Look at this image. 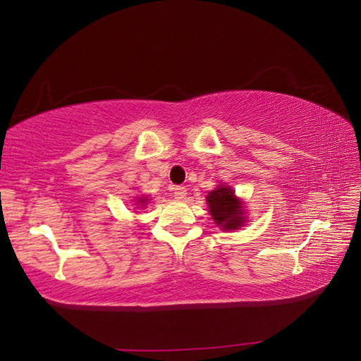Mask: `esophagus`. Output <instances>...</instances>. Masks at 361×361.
Returning <instances> with one entry per match:
<instances>
[{
    "instance_id": "1",
    "label": "esophagus",
    "mask_w": 361,
    "mask_h": 361,
    "mask_svg": "<svg viewBox=\"0 0 361 361\" xmlns=\"http://www.w3.org/2000/svg\"><path fill=\"white\" fill-rule=\"evenodd\" d=\"M173 195H175V199H178V200L185 199L186 195H188L186 188H185V186H175V188H173Z\"/></svg>"
}]
</instances>
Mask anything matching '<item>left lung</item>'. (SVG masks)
I'll use <instances>...</instances> for the list:
<instances>
[{"label":"left lung","mask_w":361,"mask_h":361,"mask_svg":"<svg viewBox=\"0 0 361 361\" xmlns=\"http://www.w3.org/2000/svg\"><path fill=\"white\" fill-rule=\"evenodd\" d=\"M205 200L212 219L223 231H235L247 223L242 200L237 197L231 186L219 185L207 194Z\"/></svg>","instance_id":"8db88e82"}]
</instances>
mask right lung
I'll return each mask as SVG.
<instances>
[{
	"label": "right lung",
	"instance_id": "1",
	"mask_svg": "<svg viewBox=\"0 0 361 361\" xmlns=\"http://www.w3.org/2000/svg\"><path fill=\"white\" fill-rule=\"evenodd\" d=\"M148 200H149V199H146V197H140V199L137 200V202H138V205H142V207H145V204H146V202H148Z\"/></svg>",
	"mask_w": 361,
	"mask_h": 361
}]
</instances>
